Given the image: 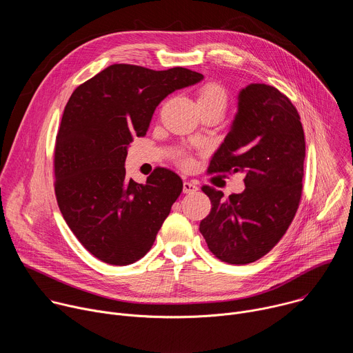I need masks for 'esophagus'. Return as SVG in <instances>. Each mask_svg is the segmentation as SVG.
<instances>
[{"mask_svg": "<svg viewBox=\"0 0 353 353\" xmlns=\"http://www.w3.org/2000/svg\"><path fill=\"white\" fill-rule=\"evenodd\" d=\"M196 190H198L196 183H192V181H184V183H183V191H184L185 194H191V192H194V191H196Z\"/></svg>", "mask_w": 353, "mask_h": 353, "instance_id": "34e87169", "label": "esophagus"}]
</instances>
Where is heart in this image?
I'll return each instance as SVG.
<instances>
[{
  "label": "heart",
  "instance_id": "obj_1",
  "mask_svg": "<svg viewBox=\"0 0 353 353\" xmlns=\"http://www.w3.org/2000/svg\"><path fill=\"white\" fill-rule=\"evenodd\" d=\"M196 102L199 109L204 108H219L225 112L228 105V93L225 88L216 82H207L201 86L196 92ZM177 162L183 168H190L192 165V159L187 155H180Z\"/></svg>",
  "mask_w": 353,
  "mask_h": 353
}]
</instances>
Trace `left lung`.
<instances>
[{
  "label": "left lung",
  "mask_w": 353,
  "mask_h": 353,
  "mask_svg": "<svg viewBox=\"0 0 353 353\" xmlns=\"http://www.w3.org/2000/svg\"><path fill=\"white\" fill-rule=\"evenodd\" d=\"M306 142L300 116L289 97L265 83L239 94V112L208 173H244V191L223 196L203 185L211 212L201 221L211 253L244 265L264 257L290 226L303 191Z\"/></svg>",
  "instance_id": "1"
}]
</instances>
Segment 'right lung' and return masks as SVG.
<instances>
[{"instance_id":"1","label":"right lung","mask_w":353,"mask_h":353,"mask_svg":"<svg viewBox=\"0 0 353 353\" xmlns=\"http://www.w3.org/2000/svg\"><path fill=\"white\" fill-rule=\"evenodd\" d=\"M203 78L183 67L113 64L72 92L56 137L54 191L67 225L97 260L128 265L152 247L183 181L165 168L146 184L128 180L127 148L168 94Z\"/></svg>"}]
</instances>
